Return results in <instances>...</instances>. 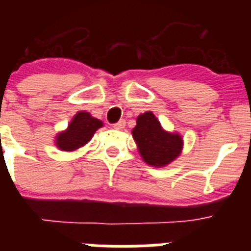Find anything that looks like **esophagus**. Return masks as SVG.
Returning <instances> with one entry per match:
<instances>
[{"mask_svg":"<svg viewBox=\"0 0 251 251\" xmlns=\"http://www.w3.org/2000/svg\"><path fill=\"white\" fill-rule=\"evenodd\" d=\"M124 126H126V121H124V119H121L118 123L113 124V128H115V129H123Z\"/></svg>","mask_w":251,"mask_h":251,"instance_id":"esophagus-1","label":"esophagus"}]
</instances>
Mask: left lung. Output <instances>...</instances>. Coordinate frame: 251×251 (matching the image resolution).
<instances>
[{
    "instance_id": "1",
    "label": "left lung",
    "mask_w": 251,
    "mask_h": 251,
    "mask_svg": "<svg viewBox=\"0 0 251 251\" xmlns=\"http://www.w3.org/2000/svg\"><path fill=\"white\" fill-rule=\"evenodd\" d=\"M132 136L142 159L152 167H166L178 158L183 150V138L178 132H168L152 112L137 117Z\"/></svg>"
}]
</instances>
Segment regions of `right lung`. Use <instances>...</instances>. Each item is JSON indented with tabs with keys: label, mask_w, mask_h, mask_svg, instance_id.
I'll return each mask as SVG.
<instances>
[{
	"label": "right lung",
	"mask_w": 251,
	"mask_h": 251,
	"mask_svg": "<svg viewBox=\"0 0 251 251\" xmlns=\"http://www.w3.org/2000/svg\"><path fill=\"white\" fill-rule=\"evenodd\" d=\"M103 127V122L94 118L90 113L80 110L73 117L68 128L55 136L54 143L63 152H74L93 138L94 133Z\"/></svg>",
	"instance_id": "obj_1"
}]
</instances>
